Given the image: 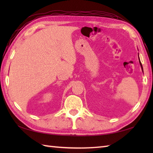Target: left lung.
Masks as SVG:
<instances>
[{
  "instance_id": "obj_1",
  "label": "left lung",
  "mask_w": 153,
  "mask_h": 153,
  "mask_svg": "<svg viewBox=\"0 0 153 153\" xmlns=\"http://www.w3.org/2000/svg\"><path fill=\"white\" fill-rule=\"evenodd\" d=\"M139 56V55H138ZM139 64H140V66H141V69H142V71H143V66H142V64H141V61H140V60H139Z\"/></svg>"
}]
</instances>
